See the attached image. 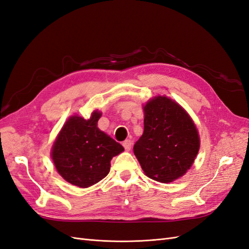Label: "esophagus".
Wrapping results in <instances>:
<instances>
[{
    "mask_svg": "<svg viewBox=\"0 0 249 249\" xmlns=\"http://www.w3.org/2000/svg\"><path fill=\"white\" fill-rule=\"evenodd\" d=\"M123 145H124L125 150H130L131 147H132V141L130 139H127V140L123 142Z\"/></svg>",
    "mask_w": 249,
    "mask_h": 249,
    "instance_id": "esophagus-1",
    "label": "esophagus"
}]
</instances>
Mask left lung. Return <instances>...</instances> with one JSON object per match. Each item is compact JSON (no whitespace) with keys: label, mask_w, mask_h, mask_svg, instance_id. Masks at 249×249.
<instances>
[{"label":"left lung","mask_w":249,"mask_h":249,"mask_svg":"<svg viewBox=\"0 0 249 249\" xmlns=\"http://www.w3.org/2000/svg\"><path fill=\"white\" fill-rule=\"evenodd\" d=\"M144 131L134 145V154L145 175L157 182L170 183L190 169L199 150V136L192 118L167 96L146 103Z\"/></svg>","instance_id":"8db88e82"}]
</instances>
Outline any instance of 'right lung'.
<instances>
[{
	"mask_svg": "<svg viewBox=\"0 0 249 249\" xmlns=\"http://www.w3.org/2000/svg\"><path fill=\"white\" fill-rule=\"evenodd\" d=\"M102 113L93 111L84 119L71 116L58 134L52 148V159L66 182L87 188L106 177L113 157L124 148L97 127Z\"/></svg>",
	"mask_w": 249,
	"mask_h": 249,
	"instance_id": "right-lung-1",
	"label": "right lung"
}]
</instances>
